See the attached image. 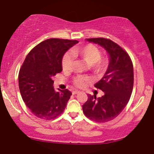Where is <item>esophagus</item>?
<instances>
[{"label": "esophagus", "mask_w": 154, "mask_h": 154, "mask_svg": "<svg viewBox=\"0 0 154 154\" xmlns=\"http://www.w3.org/2000/svg\"><path fill=\"white\" fill-rule=\"evenodd\" d=\"M79 91H77V90H75V91H73V92H72V94H79Z\"/></svg>", "instance_id": "obj_1"}]
</instances>
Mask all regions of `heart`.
<instances>
[{
    "mask_svg": "<svg viewBox=\"0 0 154 154\" xmlns=\"http://www.w3.org/2000/svg\"><path fill=\"white\" fill-rule=\"evenodd\" d=\"M72 55L80 57L84 60L89 67V69L95 75H102L104 74L108 66V60L106 58H101L102 53L99 48L93 45H87L81 48H75L72 50ZM73 60L70 54L66 53L62 60L63 70H68L71 68ZM89 81L87 76H77L74 79V84L78 87H84Z\"/></svg>",
    "mask_w": 154,
    "mask_h": 154,
    "instance_id": "obj_1",
    "label": "heart"
}]
</instances>
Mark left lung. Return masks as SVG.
Wrapping results in <instances>:
<instances>
[{"label": "left lung", "mask_w": 154, "mask_h": 154, "mask_svg": "<svg viewBox=\"0 0 154 154\" xmlns=\"http://www.w3.org/2000/svg\"><path fill=\"white\" fill-rule=\"evenodd\" d=\"M86 41L102 47L109 56V65L104 76L94 86L104 94L97 98L88 94L83 112L90 120L106 122L117 117L129 102L133 91V66L128 54L113 41L104 38H91Z\"/></svg>", "instance_id": "1"}]
</instances>
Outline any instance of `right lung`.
Returning <instances> with one entry per match:
<instances>
[{"instance_id":"add662e5","label":"right lung","mask_w":154,"mask_h":154,"mask_svg":"<svg viewBox=\"0 0 154 154\" xmlns=\"http://www.w3.org/2000/svg\"><path fill=\"white\" fill-rule=\"evenodd\" d=\"M77 40L48 39L34 47L25 58L19 74L23 101L35 116L55 119L66 109L72 93L54 89L52 78L63 70V55Z\"/></svg>"}]
</instances>
